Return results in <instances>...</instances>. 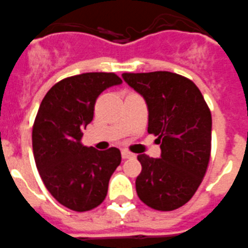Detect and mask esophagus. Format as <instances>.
Returning <instances> with one entry per match:
<instances>
[{
  "label": "esophagus",
  "mask_w": 248,
  "mask_h": 248,
  "mask_svg": "<svg viewBox=\"0 0 248 248\" xmlns=\"http://www.w3.org/2000/svg\"><path fill=\"white\" fill-rule=\"evenodd\" d=\"M134 156H135L134 154L126 151V150H123V151H122V157L123 158H131V157H134Z\"/></svg>",
  "instance_id": "34e87169"
}]
</instances>
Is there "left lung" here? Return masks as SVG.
Listing matches in <instances>:
<instances>
[{"mask_svg":"<svg viewBox=\"0 0 248 248\" xmlns=\"http://www.w3.org/2000/svg\"><path fill=\"white\" fill-rule=\"evenodd\" d=\"M145 99L150 134L157 135L160 158L141 154L136 193L147 206L170 212L185 205L198 189L212 149V114L199 88L169 71L123 74Z\"/></svg>","mask_w":248,"mask_h":248,"instance_id":"8db88e82","label":"left lung"}]
</instances>
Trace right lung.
Returning a JSON list of instances; mask_svg holds the SVG:
<instances>
[{
  "label": "right lung",
  "mask_w": 248,
  "mask_h": 248,
  "mask_svg": "<svg viewBox=\"0 0 248 248\" xmlns=\"http://www.w3.org/2000/svg\"><path fill=\"white\" fill-rule=\"evenodd\" d=\"M123 81L112 72L67 77L45 94L33 125V154L45 187L63 206L87 212L106 198L119 149L85 146L82 129L92 122L94 104L107 88Z\"/></svg>",
  "instance_id": "add662e5"
}]
</instances>
